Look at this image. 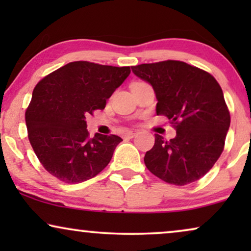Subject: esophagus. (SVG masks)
<instances>
[{"instance_id": "esophagus-1", "label": "esophagus", "mask_w": 251, "mask_h": 251, "mask_svg": "<svg viewBox=\"0 0 251 251\" xmlns=\"http://www.w3.org/2000/svg\"><path fill=\"white\" fill-rule=\"evenodd\" d=\"M135 135H136L135 131H128L125 135V137H126V138H132V137H135Z\"/></svg>"}]
</instances>
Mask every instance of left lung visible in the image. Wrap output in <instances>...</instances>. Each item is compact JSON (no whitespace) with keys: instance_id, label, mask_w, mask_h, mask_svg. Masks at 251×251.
Returning <instances> with one entry per match:
<instances>
[{"instance_id":"1","label":"left lung","mask_w":251,"mask_h":251,"mask_svg":"<svg viewBox=\"0 0 251 251\" xmlns=\"http://www.w3.org/2000/svg\"><path fill=\"white\" fill-rule=\"evenodd\" d=\"M155 92L156 114L170 120L176 137L155 135L146 152L147 169L166 183L184 186L203 177L224 150L231 116L223 90L208 72L184 61L166 60L131 67Z\"/></svg>"}]
</instances>
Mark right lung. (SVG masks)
<instances>
[{
	"label": "right lung",
	"instance_id": "obj_1",
	"mask_svg": "<svg viewBox=\"0 0 251 251\" xmlns=\"http://www.w3.org/2000/svg\"><path fill=\"white\" fill-rule=\"evenodd\" d=\"M130 74V67L73 61L42 78L26 109L28 139L48 173L66 184L97 176L111 161L119 136L89 137L87 116Z\"/></svg>",
	"mask_w": 251,
	"mask_h": 251
}]
</instances>
